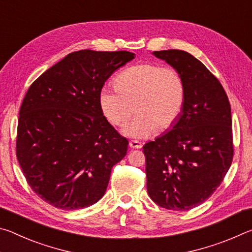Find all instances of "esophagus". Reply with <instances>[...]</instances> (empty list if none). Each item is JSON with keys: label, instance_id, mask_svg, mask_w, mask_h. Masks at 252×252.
I'll list each match as a JSON object with an SVG mask.
<instances>
[{"label": "esophagus", "instance_id": "34e87169", "mask_svg": "<svg viewBox=\"0 0 252 252\" xmlns=\"http://www.w3.org/2000/svg\"><path fill=\"white\" fill-rule=\"evenodd\" d=\"M129 146L132 148V149H141L142 148V143L138 141V140H131V141L129 142Z\"/></svg>", "mask_w": 252, "mask_h": 252}]
</instances>
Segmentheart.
<instances>
[{
  "mask_svg": "<svg viewBox=\"0 0 252 252\" xmlns=\"http://www.w3.org/2000/svg\"><path fill=\"white\" fill-rule=\"evenodd\" d=\"M114 85L116 89H102L99 103L116 126H126L134 111L138 113L125 129L126 135L148 138L157 129H170L180 117L186 89L180 72L174 67L141 63L122 71Z\"/></svg>",
  "mask_w": 252,
  "mask_h": 252,
  "instance_id": "heart-1",
  "label": "heart"
}]
</instances>
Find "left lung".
I'll list each match as a JSON object with an SVG mask.
<instances>
[{"instance_id":"left-lung-1","label":"left lung","mask_w":252,"mask_h":252,"mask_svg":"<svg viewBox=\"0 0 252 252\" xmlns=\"http://www.w3.org/2000/svg\"><path fill=\"white\" fill-rule=\"evenodd\" d=\"M153 54L180 72L186 95L172 130L143 146L147 190L159 207L187 211L215 192L231 165V108L219 80L190 53Z\"/></svg>"}]
</instances>
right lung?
Segmentation results:
<instances>
[{"label": "right lung", "instance_id": "right-lung-1", "mask_svg": "<svg viewBox=\"0 0 252 252\" xmlns=\"http://www.w3.org/2000/svg\"><path fill=\"white\" fill-rule=\"evenodd\" d=\"M133 59L127 51H76L29 88L16 158L29 186L51 206L76 210L103 197L129 142L103 116L99 94L111 74Z\"/></svg>", "mask_w": 252, "mask_h": 252}]
</instances>
